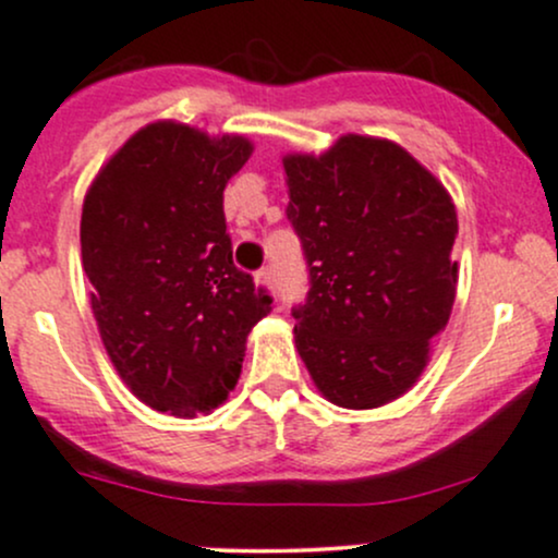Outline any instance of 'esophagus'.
<instances>
[{
	"instance_id": "34e87169",
	"label": "esophagus",
	"mask_w": 558,
	"mask_h": 558,
	"mask_svg": "<svg viewBox=\"0 0 558 558\" xmlns=\"http://www.w3.org/2000/svg\"><path fill=\"white\" fill-rule=\"evenodd\" d=\"M255 287L263 292H271V268H260L255 274Z\"/></svg>"
}]
</instances>
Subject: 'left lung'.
<instances>
[{
	"instance_id": "1",
	"label": "left lung",
	"mask_w": 558,
	"mask_h": 558,
	"mask_svg": "<svg viewBox=\"0 0 558 558\" xmlns=\"http://www.w3.org/2000/svg\"><path fill=\"white\" fill-rule=\"evenodd\" d=\"M281 165L311 277L292 311L295 349L327 401L388 404L415 386L452 314V196L386 137L343 135L319 157L287 154Z\"/></svg>"
}]
</instances>
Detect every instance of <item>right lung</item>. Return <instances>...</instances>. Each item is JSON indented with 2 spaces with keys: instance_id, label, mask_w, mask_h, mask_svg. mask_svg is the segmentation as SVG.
<instances>
[{
  "instance_id": "add662e5",
  "label": "right lung",
  "mask_w": 558,
  "mask_h": 558,
  "mask_svg": "<svg viewBox=\"0 0 558 558\" xmlns=\"http://www.w3.org/2000/svg\"><path fill=\"white\" fill-rule=\"evenodd\" d=\"M253 143L161 119L100 167L85 194L82 266L100 340L143 404L213 412L242 373L271 295L231 260L223 191Z\"/></svg>"
}]
</instances>
